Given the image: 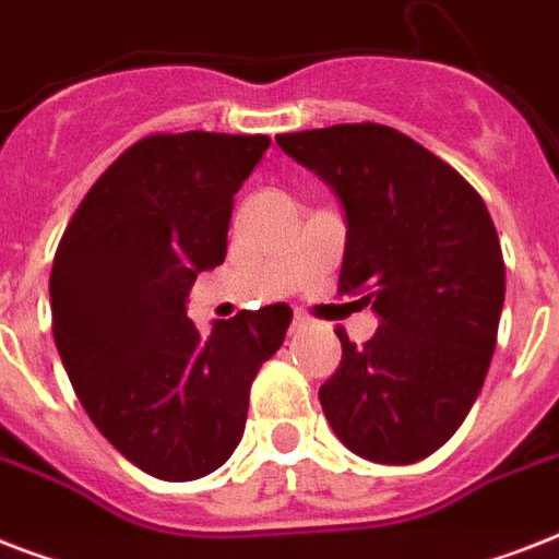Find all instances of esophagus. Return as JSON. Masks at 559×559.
Masks as SVG:
<instances>
[{
	"mask_svg": "<svg viewBox=\"0 0 559 559\" xmlns=\"http://www.w3.org/2000/svg\"><path fill=\"white\" fill-rule=\"evenodd\" d=\"M307 328H316V319H310L307 313H296L293 316V333H301Z\"/></svg>",
	"mask_w": 559,
	"mask_h": 559,
	"instance_id": "34e87169",
	"label": "esophagus"
}]
</instances>
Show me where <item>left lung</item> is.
Wrapping results in <instances>:
<instances>
[{
	"label": "left lung",
	"instance_id": "1",
	"mask_svg": "<svg viewBox=\"0 0 559 559\" xmlns=\"http://www.w3.org/2000/svg\"><path fill=\"white\" fill-rule=\"evenodd\" d=\"M324 179L345 211L340 289L380 319L319 389L350 452L415 464L450 441L476 403L496 350L504 261L487 205L447 162L382 124L275 135Z\"/></svg>",
	"mask_w": 559,
	"mask_h": 559
}]
</instances>
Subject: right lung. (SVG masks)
<instances>
[{
  "label": "right lung",
  "mask_w": 559,
  "mask_h": 559,
  "mask_svg": "<svg viewBox=\"0 0 559 559\" xmlns=\"http://www.w3.org/2000/svg\"><path fill=\"white\" fill-rule=\"evenodd\" d=\"M266 135L159 133L127 147L66 226L51 331L100 435L165 481L209 476L243 438L249 389L293 310H243L200 333L188 293L226 258L228 219Z\"/></svg>",
  "instance_id": "right-lung-1"
}]
</instances>
